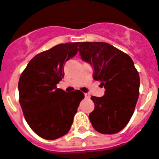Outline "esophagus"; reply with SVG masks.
<instances>
[{"label": "esophagus", "instance_id": "34e87169", "mask_svg": "<svg viewBox=\"0 0 159 159\" xmlns=\"http://www.w3.org/2000/svg\"><path fill=\"white\" fill-rule=\"evenodd\" d=\"M85 97H86V98H89L90 97V94H87V93H86V94H85Z\"/></svg>", "mask_w": 159, "mask_h": 159}]
</instances>
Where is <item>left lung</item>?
<instances>
[{"mask_svg":"<svg viewBox=\"0 0 159 159\" xmlns=\"http://www.w3.org/2000/svg\"><path fill=\"white\" fill-rule=\"evenodd\" d=\"M82 61L94 69L93 78L105 88L102 97L92 96L91 125L102 134L117 133L128 125L139 96L140 77L129 55L104 42L80 43Z\"/></svg>","mask_w":159,"mask_h":159,"instance_id":"8db88e82","label":"left lung"}]
</instances>
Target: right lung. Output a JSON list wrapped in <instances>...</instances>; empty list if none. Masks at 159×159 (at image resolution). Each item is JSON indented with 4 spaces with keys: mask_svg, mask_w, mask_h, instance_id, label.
I'll return each mask as SVG.
<instances>
[{
    "mask_svg": "<svg viewBox=\"0 0 159 159\" xmlns=\"http://www.w3.org/2000/svg\"><path fill=\"white\" fill-rule=\"evenodd\" d=\"M79 43H66L36 55L18 82L19 102L30 129L43 139L65 135L84 94L57 87L64 77V65L77 52Z\"/></svg>",
    "mask_w": 159,
    "mask_h": 159,
    "instance_id": "obj_1",
    "label": "right lung"
}]
</instances>
